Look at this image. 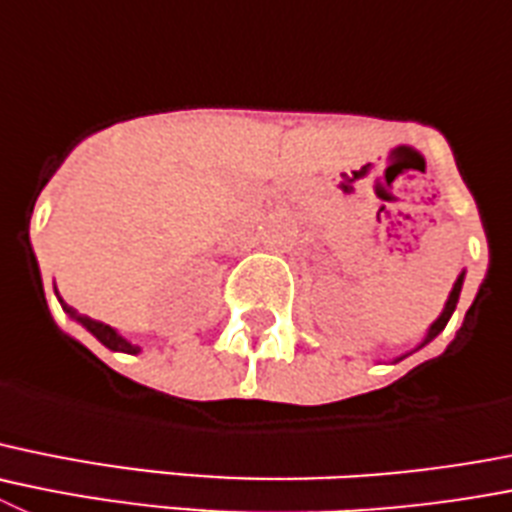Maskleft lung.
Listing matches in <instances>:
<instances>
[{
	"label": "left lung",
	"instance_id": "left-lung-1",
	"mask_svg": "<svg viewBox=\"0 0 512 512\" xmlns=\"http://www.w3.org/2000/svg\"><path fill=\"white\" fill-rule=\"evenodd\" d=\"M462 284H464V271H462V274L457 276V281H454V287H452V292H449V299H447V304H444L442 314H439L437 320L431 322V327H429V330H426V337H424V340L419 342V348H424L426 342L434 340V337H437L439 332H442L444 327H447L449 317H452V312H454V309H457L459 292H462ZM419 348H414V350H419ZM414 350H411V353H414ZM411 353H406V355H411ZM406 355H401V358H396V360H393V363H398V360H403V358H406Z\"/></svg>",
	"mask_w": 512,
	"mask_h": 512
}]
</instances>
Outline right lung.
Here are the masks:
<instances>
[{"label":"right lung","mask_w":512,"mask_h":512,"mask_svg":"<svg viewBox=\"0 0 512 512\" xmlns=\"http://www.w3.org/2000/svg\"><path fill=\"white\" fill-rule=\"evenodd\" d=\"M55 294H58V289H55ZM58 299H60V294H58ZM60 307H63L65 312H68L70 317H73V320L78 322V325L86 327V330L91 332V335L96 337V340L101 342V345H106V348L114 350V353H129V355L142 353V348H139V345H134V342L126 340V337L119 335V332H116L111 325H103V322L91 320V317H86V314H78L73 307H68V304H65L63 299H60Z\"/></svg>","instance_id":"obj_1"}]
</instances>
